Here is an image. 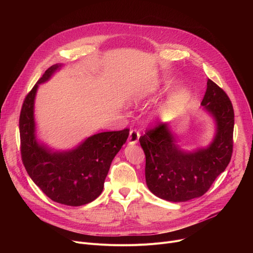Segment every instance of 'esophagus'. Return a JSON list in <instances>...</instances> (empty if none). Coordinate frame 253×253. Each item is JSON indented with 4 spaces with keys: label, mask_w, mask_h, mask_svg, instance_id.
<instances>
[{
    "label": "esophagus",
    "mask_w": 253,
    "mask_h": 253,
    "mask_svg": "<svg viewBox=\"0 0 253 253\" xmlns=\"http://www.w3.org/2000/svg\"><path fill=\"white\" fill-rule=\"evenodd\" d=\"M140 137L139 132L136 130H131L129 133V137H128V143L129 144H135L138 142V139Z\"/></svg>",
    "instance_id": "esophagus-1"
}]
</instances>
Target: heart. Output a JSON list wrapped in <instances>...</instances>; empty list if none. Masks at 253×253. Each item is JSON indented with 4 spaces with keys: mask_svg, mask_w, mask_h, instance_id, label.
Masks as SVG:
<instances>
[{
    "mask_svg": "<svg viewBox=\"0 0 253 253\" xmlns=\"http://www.w3.org/2000/svg\"><path fill=\"white\" fill-rule=\"evenodd\" d=\"M157 84H158L157 82H154V83H151L150 85L138 88L135 91L132 92L128 98L129 104L137 105L140 102H142L143 100L147 99L152 94V93L155 92V90L157 88Z\"/></svg>",
    "mask_w": 253,
    "mask_h": 253,
    "instance_id": "b5f03b06",
    "label": "heart"
}]
</instances>
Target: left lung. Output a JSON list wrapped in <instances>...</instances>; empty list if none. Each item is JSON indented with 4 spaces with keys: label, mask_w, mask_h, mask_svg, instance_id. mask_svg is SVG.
I'll return each instance as SVG.
<instances>
[{
    "label": "left lung",
    "mask_w": 253,
    "mask_h": 253,
    "mask_svg": "<svg viewBox=\"0 0 253 253\" xmlns=\"http://www.w3.org/2000/svg\"><path fill=\"white\" fill-rule=\"evenodd\" d=\"M201 105L213 119L215 127L207 145L182 149L168 122L139 138L145 154V182L149 190L163 200L185 202L203 196L231 161L234 110L230 98L208 79Z\"/></svg>",
    "instance_id": "left-lung-1"
}]
</instances>
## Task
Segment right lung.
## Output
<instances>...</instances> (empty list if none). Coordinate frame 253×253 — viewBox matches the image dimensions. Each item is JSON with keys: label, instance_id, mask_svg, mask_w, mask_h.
Here are the masks:
<instances>
[{"label": "right lung", "instance_id": "1", "mask_svg": "<svg viewBox=\"0 0 253 253\" xmlns=\"http://www.w3.org/2000/svg\"><path fill=\"white\" fill-rule=\"evenodd\" d=\"M62 66L49 68L24 99L19 119L21 157L32 180L52 201L82 206L101 194L113 159L126 142L129 129L93 134L70 150L53 149L40 140L35 119L38 88Z\"/></svg>", "mask_w": 253, "mask_h": 253}]
</instances>
